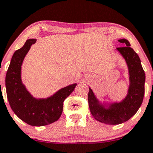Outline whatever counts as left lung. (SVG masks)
I'll return each instance as SVG.
<instances>
[{"instance_id": "obj_1", "label": "left lung", "mask_w": 153, "mask_h": 153, "mask_svg": "<svg viewBox=\"0 0 153 153\" xmlns=\"http://www.w3.org/2000/svg\"><path fill=\"white\" fill-rule=\"evenodd\" d=\"M124 47L117 48L128 67L130 87L126 98L120 102L111 104L108 108L101 105L91 88L88 95L90 110L93 117L100 123L108 125H118L126 122L137 113L143 102L145 94V71L140 59L126 39L118 40Z\"/></svg>"}]
</instances>
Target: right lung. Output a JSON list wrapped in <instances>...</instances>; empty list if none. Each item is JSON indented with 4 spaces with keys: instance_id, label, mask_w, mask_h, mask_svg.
I'll use <instances>...</instances> for the list:
<instances>
[{
    "instance_id": "1",
    "label": "right lung",
    "mask_w": 153,
    "mask_h": 153,
    "mask_svg": "<svg viewBox=\"0 0 153 153\" xmlns=\"http://www.w3.org/2000/svg\"><path fill=\"white\" fill-rule=\"evenodd\" d=\"M36 39H28L14 53L6 76L5 87L10 108L20 119L33 126H44L60 118L63 102L74 91L76 83L62 88L46 99H36L25 89L21 78V65L25 55Z\"/></svg>"
}]
</instances>
